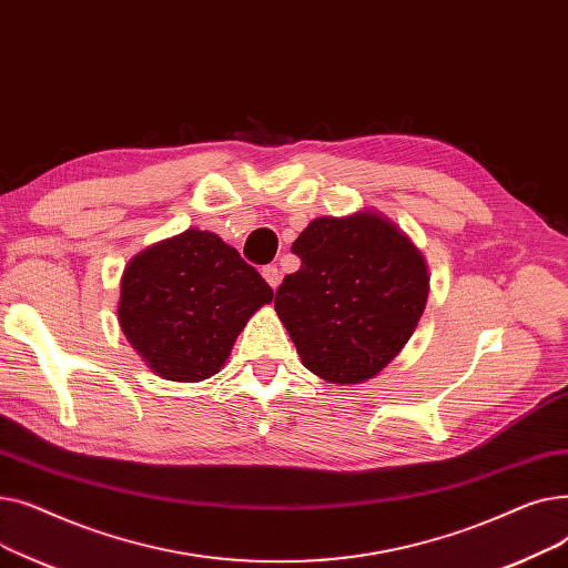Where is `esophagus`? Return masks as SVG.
Wrapping results in <instances>:
<instances>
[{
	"label": "esophagus",
	"mask_w": 568,
	"mask_h": 568,
	"mask_svg": "<svg viewBox=\"0 0 568 568\" xmlns=\"http://www.w3.org/2000/svg\"><path fill=\"white\" fill-rule=\"evenodd\" d=\"M262 276H264V281L272 285L274 290L281 285V272H278V266H274V264H266L264 268H262Z\"/></svg>",
	"instance_id": "34e87169"
}]
</instances>
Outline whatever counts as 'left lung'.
<instances>
[{"label":"left lung","instance_id":"obj_1","mask_svg":"<svg viewBox=\"0 0 568 568\" xmlns=\"http://www.w3.org/2000/svg\"><path fill=\"white\" fill-rule=\"evenodd\" d=\"M302 266L274 308L304 366L334 384L375 377L405 347L428 300V266L379 214L315 219L292 244Z\"/></svg>","mask_w":568,"mask_h":568}]
</instances>
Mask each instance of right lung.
I'll return each mask as SVG.
<instances>
[{
    "label": "right lung",
    "instance_id": "1",
    "mask_svg": "<svg viewBox=\"0 0 568 568\" xmlns=\"http://www.w3.org/2000/svg\"><path fill=\"white\" fill-rule=\"evenodd\" d=\"M272 300L257 268L219 234L191 227L129 262L116 315L149 368L200 382L221 371L248 317Z\"/></svg>",
    "mask_w": 568,
    "mask_h": 568
}]
</instances>
